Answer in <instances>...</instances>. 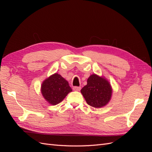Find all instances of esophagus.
<instances>
[{
	"label": "esophagus",
	"mask_w": 152,
	"mask_h": 152,
	"mask_svg": "<svg viewBox=\"0 0 152 152\" xmlns=\"http://www.w3.org/2000/svg\"><path fill=\"white\" fill-rule=\"evenodd\" d=\"M73 91H80V89H81V87L75 86V87H73Z\"/></svg>",
	"instance_id": "obj_1"
}]
</instances>
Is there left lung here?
I'll return each mask as SVG.
<instances>
[{
    "label": "left lung",
    "mask_w": 152,
    "mask_h": 152,
    "mask_svg": "<svg viewBox=\"0 0 152 152\" xmlns=\"http://www.w3.org/2000/svg\"><path fill=\"white\" fill-rule=\"evenodd\" d=\"M87 84L80 91L87 103L99 108L107 105L112 98L113 89L109 81L103 76L92 74Z\"/></svg>",
    "instance_id": "obj_1"
}]
</instances>
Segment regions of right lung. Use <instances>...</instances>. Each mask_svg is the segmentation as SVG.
Returning a JSON list of instances; mask_svg holds the SVG:
<instances>
[{
	"mask_svg": "<svg viewBox=\"0 0 152 152\" xmlns=\"http://www.w3.org/2000/svg\"><path fill=\"white\" fill-rule=\"evenodd\" d=\"M40 91L48 103L56 105L61 102L72 89L66 80L55 73L42 82Z\"/></svg>",
	"mask_w": 152,
	"mask_h": 152,
	"instance_id": "obj_1",
	"label": "right lung"
}]
</instances>
